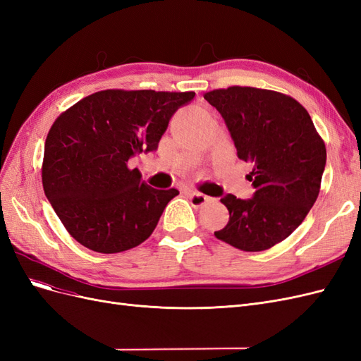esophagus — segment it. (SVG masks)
<instances>
[{
  "mask_svg": "<svg viewBox=\"0 0 361 361\" xmlns=\"http://www.w3.org/2000/svg\"><path fill=\"white\" fill-rule=\"evenodd\" d=\"M188 197H190V202L194 207H200L203 204H206L207 202L211 200V197H207V195L199 192V191H190L188 192Z\"/></svg>",
  "mask_w": 361,
  "mask_h": 361,
  "instance_id": "34e87169",
  "label": "esophagus"
}]
</instances>
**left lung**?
<instances>
[{
  "label": "left lung",
  "instance_id": "obj_1",
  "mask_svg": "<svg viewBox=\"0 0 361 361\" xmlns=\"http://www.w3.org/2000/svg\"><path fill=\"white\" fill-rule=\"evenodd\" d=\"M224 118L238 158L250 162L251 199L226 194L228 223L214 235L243 251L286 239L318 199L326 150L305 108L279 92L233 85L204 93Z\"/></svg>",
  "mask_w": 361,
  "mask_h": 361
}]
</instances>
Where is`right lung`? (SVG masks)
I'll use <instances>...</instances> for the list:
<instances>
[{
	"label": "right lung",
	"mask_w": 361,
	"mask_h": 361,
	"mask_svg": "<svg viewBox=\"0 0 361 361\" xmlns=\"http://www.w3.org/2000/svg\"><path fill=\"white\" fill-rule=\"evenodd\" d=\"M194 92L102 90L51 126L42 183L66 231L97 253H120L155 231L176 188L157 190L128 161L158 149L170 118Z\"/></svg>",
	"instance_id": "add662e5"
}]
</instances>
